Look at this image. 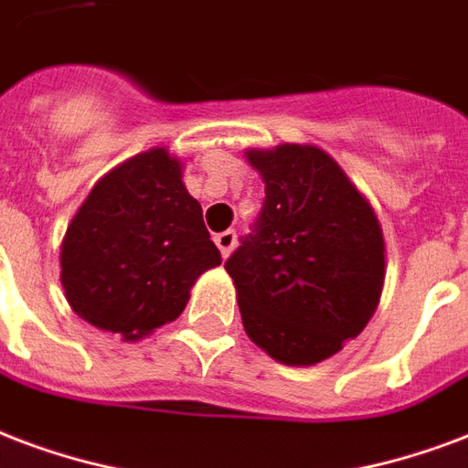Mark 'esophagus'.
<instances>
[{
	"label": "esophagus",
	"instance_id": "1",
	"mask_svg": "<svg viewBox=\"0 0 468 468\" xmlns=\"http://www.w3.org/2000/svg\"><path fill=\"white\" fill-rule=\"evenodd\" d=\"M214 244L219 247L221 256L227 259V256L231 254V249H234V244H237V231L234 229H227V231H219L217 237H214Z\"/></svg>",
	"mask_w": 468,
	"mask_h": 468
}]
</instances>
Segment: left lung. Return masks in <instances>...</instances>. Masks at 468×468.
Segmentation results:
<instances>
[{"label": "left lung", "mask_w": 468, "mask_h": 468, "mask_svg": "<svg viewBox=\"0 0 468 468\" xmlns=\"http://www.w3.org/2000/svg\"><path fill=\"white\" fill-rule=\"evenodd\" d=\"M266 199L224 269L247 335L283 365H315L360 335L380 303V221L315 145L247 150Z\"/></svg>", "instance_id": "1"}]
</instances>
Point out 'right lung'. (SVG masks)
<instances>
[{
    "label": "right lung",
    "instance_id": "obj_1",
    "mask_svg": "<svg viewBox=\"0 0 468 468\" xmlns=\"http://www.w3.org/2000/svg\"><path fill=\"white\" fill-rule=\"evenodd\" d=\"M219 263L182 163L153 147L90 189L63 237L61 286L83 321L138 340L175 321L197 276Z\"/></svg>",
    "mask_w": 468,
    "mask_h": 468
}]
</instances>
